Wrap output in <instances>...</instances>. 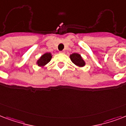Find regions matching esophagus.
I'll return each mask as SVG.
<instances>
[{"label":"esophagus","instance_id":"1","mask_svg":"<svg viewBox=\"0 0 126 126\" xmlns=\"http://www.w3.org/2000/svg\"><path fill=\"white\" fill-rule=\"evenodd\" d=\"M65 51H59V53H65Z\"/></svg>","mask_w":126,"mask_h":126}]
</instances>
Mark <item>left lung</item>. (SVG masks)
Returning <instances> with one entry per match:
<instances>
[{"mask_svg": "<svg viewBox=\"0 0 126 126\" xmlns=\"http://www.w3.org/2000/svg\"><path fill=\"white\" fill-rule=\"evenodd\" d=\"M70 58H71V60L72 61V62L78 67H84L85 64H86L85 61L82 59V57H81V55L79 53H74L73 54H71V55H70Z\"/></svg>", "mask_w": 126, "mask_h": 126, "instance_id": "left-lung-1", "label": "left lung"}]
</instances>
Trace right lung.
<instances>
[{
	"mask_svg": "<svg viewBox=\"0 0 126 126\" xmlns=\"http://www.w3.org/2000/svg\"><path fill=\"white\" fill-rule=\"evenodd\" d=\"M51 57H52V56H51V53H48V52L45 53L39 58V59H38V61L36 62V64L39 67H44L47 63H49L50 60H51Z\"/></svg>",
	"mask_w": 126,
	"mask_h": 126,
	"instance_id": "1",
	"label": "right lung"
}]
</instances>
